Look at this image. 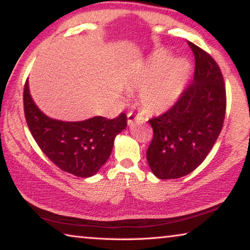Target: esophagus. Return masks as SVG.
I'll list each match as a JSON object with an SVG mask.
<instances>
[{
	"label": "esophagus",
	"mask_w": 250,
	"mask_h": 250,
	"mask_svg": "<svg viewBox=\"0 0 250 250\" xmlns=\"http://www.w3.org/2000/svg\"><path fill=\"white\" fill-rule=\"evenodd\" d=\"M138 119L143 120V118L140 117V116H137V115H135V113H133V112H129V113H128V125H132L133 122H134L135 120H138Z\"/></svg>",
	"instance_id": "obj_1"
}]
</instances>
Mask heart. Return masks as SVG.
I'll return each mask as SVG.
<instances>
[{
  "label": "heart",
  "mask_w": 250,
  "mask_h": 250,
  "mask_svg": "<svg viewBox=\"0 0 250 250\" xmlns=\"http://www.w3.org/2000/svg\"><path fill=\"white\" fill-rule=\"evenodd\" d=\"M191 65L188 59H171V54L160 49L151 55L131 79V86L140 89V100L147 112L162 113L179 99L188 82Z\"/></svg>",
  "instance_id": "obj_1"
}]
</instances>
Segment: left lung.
I'll return each instance as SVG.
<instances>
[{
	"label": "left lung",
	"mask_w": 250,
	"mask_h": 250,
	"mask_svg": "<svg viewBox=\"0 0 250 250\" xmlns=\"http://www.w3.org/2000/svg\"><path fill=\"white\" fill-rule=\"evenodd\" d=\"M195 56L193 83L164 115L149 122L153 139L146 160L160 180L179 179L205 160L223 128L226 92L216 62L188 42Z\"/></svg>",
	"instance_id": "1"
}]
</instances>
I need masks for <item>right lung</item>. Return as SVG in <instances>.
<instances>
[{"label": "right lung", "mask_w": 250, "mask_h": 250, "mask_svg": "<svg viewBox=\"0 0 250 250\" xmlns=\"http://www.w3.org/2000/svg\"><path fill=\"white\" fill-rule=\"evenodd\" d=\"M24 112L41 150L61 170L78 177L98 173L111 154L113 142L126 126L125 113L116 119L97 116L83 121H62L46 116L24 87Z\"/></svg>", "instance_id": "obj_1"}]
</instances>
